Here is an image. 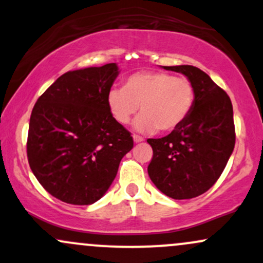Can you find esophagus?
<instances>
[{"instance_id":"1","label":"esophagus","mask_w":263,"mask_h":263,"mask_svg":"<svg viewBox=\"0 0 263 263\" xmlns=\"http://www.w3.org/2000/svg\"><path fill=\"white\" fill-rule=\"evenodd\" d=\"M134 141L136 142V143H138V142H142L143 141V137L140 135H134Z\"/></svg>"}]
</instances>
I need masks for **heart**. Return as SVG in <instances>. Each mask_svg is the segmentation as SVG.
Returning <instances> with one entry per match:
<instances>
[{"label": "heart", "instance_id": "obj_1", "mask_svg": "<svg viewBox=\"0 0 263 263\" xmlns=\"http://www.w3.org/2000/svg\"><path fill=\"white\" fill-rule=\"evenodd\" d=\"M195 102V86L185 77L157 70L138 71L123 81V87L110 90L107 106L121 125H127L137 112L135 122L140 131L162 132L179 127L188 119Z\"/></svg>", "mask_w": 263, "mask_h": 263}]
</instances>
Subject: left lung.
<instances>
[{
    "instance_id": "1",
    "label": "left lung",
    "mask_w": 263,
    "mask_h": 263,
    "mask_svg": "<svg viewBox=\"0 0 263 263\" xmlns=\"http://www.w3.org/2000/svg\"><path fill=\"white\" fill-rule=\"evenodd\" d=\"M195 86L188 119L162 138H148L153 149L148 176L167 197L192 199L208 192L225 170L235 147V123L229 95L193 65L164 66Z\"/></svg>"
}]
</instances>
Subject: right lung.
<instances>
[{"mask_svg":"<svg viewBox=\"0 0 263 263\" xmlns=\"http://www.w3.org/2000/svg\"><path fill=\"white\" fill-rule=\"evenodd\" d=\"M115 63L68 71L39 96L27 138L29 167L49 194L89 205L106 193L134 138L114 119L107 95Z\"/></svg>","mask_w":263,"mask_h":263,"instance_id":"right-lung-1","label":"right lung"}]
</instances>
